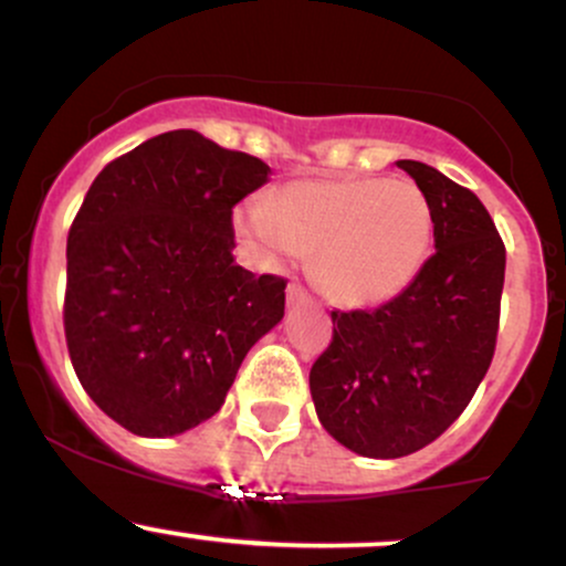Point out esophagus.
<instances>
[{"label": "esophagus", "mask_w": 566, "mask_h": 566, "mask_svg": "<svg viewBox=\"0 0 566 566\" xmlns=\"http://www.w3.org/2000/svg\"><path fill=\"white\" fill-rule=\"evenodd\" d=\"M287 303L297 305V303H308V292H305L301 284H290L287 287Z\"/></svg>", "instance_id": "1"}]
</instances>
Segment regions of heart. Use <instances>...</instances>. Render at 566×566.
Here are the masks:
<instances>
[{
  "instance_id": "heart-1",
  "label": "heart",
  "mask_w": 566,
  "mask_h": 566,
  "mask_svg": "<svg viewBox=\"0 0 566 566\" xmlns=\"http://www.w3.org/2000/svg\"><path fill=\"white\" fill-rule=\"evenodd\" d=\"M237 231L271 263L311 255V276L343 305L401 295L431 255L433 210L415 180H295L239 207Z\"/></svg>"
}]
</instances>
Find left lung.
<instances>
[{"instance_id": "1", "label": "left lung", "mask_w": 566, "mask_h": 566, "mask_svg": "<svg viewBox=\"0 0 566 566\" xmlns=\"http://www.w3.org/2000/svg\"><path fill=\"white\" fill-rule=\"evenodd\" d=\"M431 201L433 252L394 301L333 311V343L308 375L324 431L365 458L423 450L469 407L495 354L505 247L469 188L399 159Z\"/></svg>"}]
</instances>
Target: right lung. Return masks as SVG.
I'll return each mask as SVG.
<instances>
[{
  "mask_svg": "<svg viewBox=\"0 0 566 566\" xmlns=\"http://www.w3.org/2000/svg\"><path fill=\"white\" fill-rule=\"evenodd\" d=\"M269 172L258 157L172 129L90 186L69 231L63 327L82 388L135 437L210 420L247 350L282 322L287 282L231 255L233 205Z\"/></svg>",
  "mask_w": 566,
  "mask_h": 566,
  "instance_id": "obj_1",
  "label": "right lung"
}]
</instances>
